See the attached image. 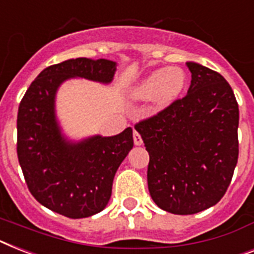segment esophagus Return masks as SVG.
Masks as SVG:
<instances>
[{"label":"esophagus","instance_id":"1","mask_svg":"<svg viewBox=\"0 0 254 254\" xmlns=\"http://www.w3.org/2000/svg\"><path fill=\"white\" fill-rule=\"evenodd\" d=\"M133 139H134V145L141 146L142 143H143V141H142L141 134L138 133L137 130H134V131H133Z\"/></svg>","mask_w":254,"mask_h":254}]
</instances>
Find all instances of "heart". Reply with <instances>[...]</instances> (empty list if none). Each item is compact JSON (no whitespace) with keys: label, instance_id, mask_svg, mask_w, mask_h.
<instances>
[{"label":"heart","instance_id":"heart-1","mask_svg":"<svg viewBox=\"0 0 254 254\" xmlns=\"http://www.w3.org/2000/svg\"><path fill=\"white\" fill-rule=\"evenodd\" d=\"M185 75L177 67L158 70L143 79L134 88L133 96L137 99H152L158 96L159 102L170 103L183 91Z\"/></svg>","mask_w":254,"mask_h":254}]
</instances>
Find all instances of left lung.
<instances>
[{
  "mask_svg": "<svg viewBox=\"0 0 254 254\" xmlns=\"http://www.w3.org/2000/svg\"><path fill=\"white\" fill-rule=\"evenodd\" d=\"M188 94L135 124L150 155L147 185L160 209L189 215L222 199L239 158V106L219 73L187 63Z\"/></svg>",
  "mask_w": 254,
  "mask_h": 254,
  "instance_id": "1",
  "label": "left lung"
}]
</instances>
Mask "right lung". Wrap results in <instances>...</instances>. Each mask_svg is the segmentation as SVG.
<instances>
[{"label": "right lung", "instance_id": "obj_1", "mask_svg": "<svg viewBox=\"0 0 254 254\" xmlns=\"http://www.w3.org/2000/svg\"><path fill=\"white\" fill-rule=\"evenodd\" d=\"M116 63L75 59L48 66L30 84L16 119V154L27 188L47 209L71 219L100 213L112 194L113 177L133 147V130L66 142L55 117L56 90L71 77L109 83Z\"/></svg>", "mask_w": 254, "mask_h": 254}]
</instances>
